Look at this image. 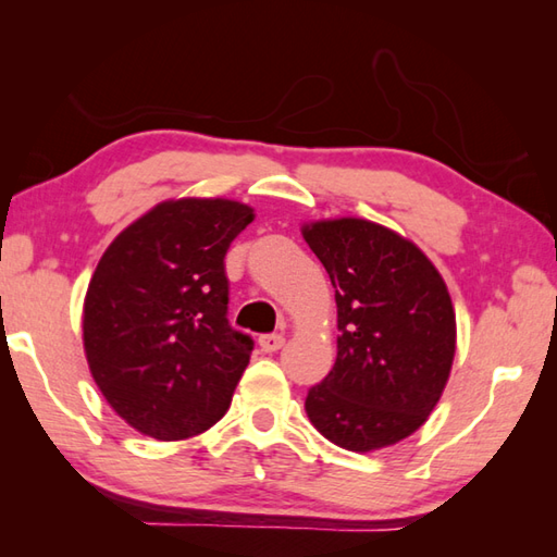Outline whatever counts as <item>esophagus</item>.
Masks as SVG:
<instances>
[{
    "mask_svg": "<svg viewBox=\"0 0 557 557\" xmlns=\"http://www.w3.org/2000/svg\"><path fill=\"white\" fill-rule=\"evenodd\" d=\"M258 345L265 354H272V351H277V349H282V345H285V335H277V333L263 335L258 339Z\"/></svg>",
    "mask_w": 557,
    "mask_h": 557,
    "instance_id": "obj_1",
    "label": "esophagus"
}]
</instances>
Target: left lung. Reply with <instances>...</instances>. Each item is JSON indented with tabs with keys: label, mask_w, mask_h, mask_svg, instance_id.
<instances>
[{
	"label": "left lung",
	"mask_w": 557,
	"mask_h": 557,
	"mask_svg": "<svg viewBox=\"0 0 557 557\" xmlns=\"http://www.w3.org/2000/svg\"><path fill=\"white\" fill-rule=\"evenodd\" d=\"M337 301V359L306 397L318 433L351 453L405 441L435 409L457 323L445 280L417 244L369 220L304 224Z\"/></svg>",
	"instance_id": "left-lung-1"
}]
</instances>
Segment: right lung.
<instances>
[{"instance_id":"add662e5","label":"right lung","mask_w":557,"mask_h":557,"mask_svg":"<svg viewBox=\"0 0 557 557\" xmlns=\"http://www.w3.org/2000/svg\"><path fill=\"white\" fill-rule=\"evenodd\" d=\"M251 222L239 200H164L102 253L83 349L102 397L138 433L184 441L230 409L253 339L227 321L224 256Z\"/></svg>"}]
</instances>
